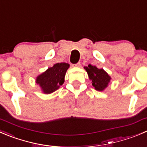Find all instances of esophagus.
<instances>
[{"label":"esophagus","instance_id":"obj_1","mask_svg":"<svg viewBox=\"0 0 147 147\" xmlns=\"http://www.w3.org/2000/svg\"><path fill=\"white\" fill-rule=\"evenodd\" d=\"M72 66L73 67H80V62H78V63H76V64H74V65H72Z\"/></svg>","mask_w":147,"mask_h":147}]
</instances>
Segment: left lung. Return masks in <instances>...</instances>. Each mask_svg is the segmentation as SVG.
Masks as SVG:
<instances>
[{
	"instance_id": "1",
	"label": "left lung",
	"mask_w": 147,
	"mask_h": 147,
	"mask_svg": "<svg viewBox=\"0 0 147 147\" xmlns=\"http://www.w3.org/2000/svg\"><path fill=\"white\" fill-rule=\"evenodd\" d=\"M84 68L88 72L89 79L92 81V85L96 90L102 91L108 87L111 78L103 69H98L91 65Z\"/></svg>"
}]
</instances>
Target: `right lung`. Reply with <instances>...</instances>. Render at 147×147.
I'll return each mask as SVG.
<instances>
[{
  "mask_svg": "<svg viewBox=\"0 0 147 147\" xmlns=\"http://www.w3.org/2000/svg\"><path fill=\"white\" fill-rule=\"evenodd\" d=\"M69 65L65 62L57 63L36 78V82L44 93L49 94L59 89L65 82V77Z\"/></svg>",
  "mask_w": 147,
  "mask_h": 147,
  "instance_id": "add662e5",
  "label": "right lung"
}]
</instances>
